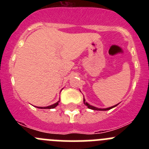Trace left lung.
Wrapping results in <instances>:
<instances>
[{"label": "left lung", "mask_w": 149, "mask_h": 149, "mask_svg": "<svg viewBox=\"0 0 149 149\" xmlns=\"http://www.w3.org/2000/svg\"><path fill=\"white\" fill-rule=\"evenodd\" d=\"M84 104L86 105V106H87L88 108L91 109V110H110V109H112V108H113V107H115L117 105V104H116V105H114V106L110 107H108V108H104V109L97 108V107H95L92 106V105L89 104H88L87 102H86V101H85V99H84Z\"/></svg>", "instance_id": "left-lung-1"}]
</instances>
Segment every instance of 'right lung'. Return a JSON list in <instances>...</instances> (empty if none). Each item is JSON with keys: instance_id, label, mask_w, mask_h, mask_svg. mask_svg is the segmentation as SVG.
<instances>
[{"instance_id": "1", "label": "right lung", "mask_w": 149, "mask_h": 149, "mask_svg": "<svg viewBox=\"0 0 149 149\" xmlns=\"http://www.w3.org/2000/svg\"><path fill=\"white\" fill-rule=\"evenodd\" d=\"M59 102H60V101H58L56 103L52 105H50V106H48V107H38V108H40V109H54L55 108L57 105L59 104Z\"/></svg>"}]
</instances>
